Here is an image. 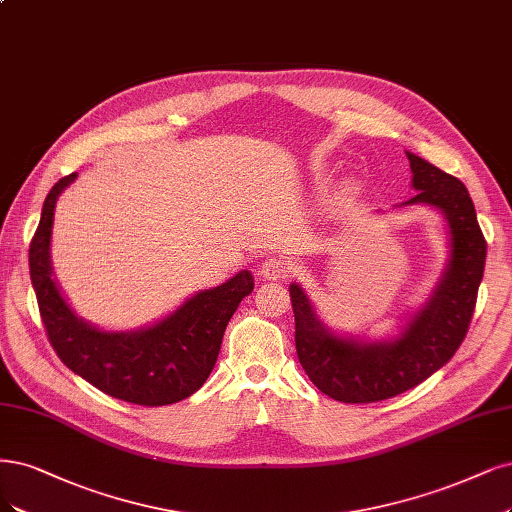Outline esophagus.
<instances>
[{
  "label": "esophagus",
  "instance_id": "1",
  "mask_svg": "<svg viewBox=\"0 0 512 512\" xmlns=\"http://www.w3.org/2000/svg\"><path fill=\"white\" fill-rule=\"evenodd\" d=\"M290 273H292L290 260L281 256L264 258L258 267V275H262L264 279H286Z\"/></svg>",
  "mask_w": 512,
  "mask_h": 512
}]
</instances>
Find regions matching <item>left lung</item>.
Here are the masks:
<instances>
[{
    "mask_svg": "<svg viewBox=\"0 0 512 512\" xmlns=\"http://www.w3.org/2000/svg\"><path fill=\"white\" fill-rule=\"evenodd\" d=\"M417 195L404 205L424 203L443 211L451 256L428 303L413 315L400 337L362 343L332 334L298 284L290 286L296 354L317 390L347 404L394 398L445 366L466 339L483 279L487 241L466 186L411 152Z\"/></svg>",
    "mask_w": 512,
    "mask_h": 512,
    "instance_id": "left-lung-1",
    "label": "left lung"
}]
</instances>
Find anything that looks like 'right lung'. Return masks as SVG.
<instances>
[{
  "label": "right lung",
  "instance_id": "right-lung-1",
  "mask_svg": "<svg viewBox=\"0 0 512 512\" xmlns=\"http://www.w3.org/2000/svg\"><path fill=\"white\" fill-rule=\"evenodd\" d=\"M69 173L50 188L29 245V273L42 322L61 362L112 398L165 407L195 394L214 368L228 320L254 290L250 271L203 290L165 320L135 332H105L84 322L65 303L50 267V228Z\"/></svg>",
  "mask_w": 512,
  "mask_h": 512
}]
</instances>
